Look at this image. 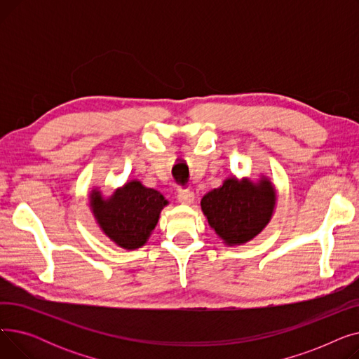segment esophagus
<instances>
[{
    "label": "esophagus",
    "instance_id": "34e87169",
    "mask_svg": "<svg viewBox=\"0 0 359 359\" xmlns=\"http://www.w3.org/2000/svg\"><path fill=\"white\" fill-rule=\"evenodd\" d=\"M177 199L183 205H192L195 201V194L192 191H180L177 195Z\"/></svg>",
    "mask_w": 359,
    "mask_h": 359
}]
</instances>
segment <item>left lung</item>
I'll list each match as a JSON object with an SVG mask.
<instances>
[{"label": "left lung", "instance_id": "left-lung-1", "mask_svg": "<svg viewBox=\"0 0 359 359\" xmlns=\"http://www.w3.org/2000/svg\"><path fill=\"white\" fill-rule=\"evenodd\" d=\"M275 205V184L266 176L257 182L227 177L201 201L211 229L227 246H240L260 234L269 224Z\"/></svg>", "mask_w": 359, "mask_h": 359}]
</instances>
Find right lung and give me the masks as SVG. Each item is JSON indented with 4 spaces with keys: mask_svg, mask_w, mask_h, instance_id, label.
Instances as JSON below:
<instances>
[{
    "mask_svg": "<svg viewBox=\"0 0 359 359\" xmlns=\"http://www.w3.org/2000/svg\"><path fill=\"white\" fill-rule=\"evenodd\" d=\"M90 210L103 234L125 250L142 248L168 201L140 180H129L104 198L99 187L88 195Z\"/></svg>",
    "mask_w": 359,
    "mask_h": 359,
    "instance_id": "right-lung-1",
    "label": "right lung"
}]
</instances>
